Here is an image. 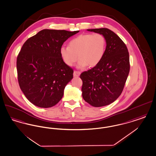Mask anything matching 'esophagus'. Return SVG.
<instances>
[{
    "label": "esophagus",
    "instance_id": "34e87169",
    "mask_svg": "<svg viewBox=\"0 0 156 156\" xmlns=\"http://www.w3.org/2000/svg\"><path fill=\"white\" fill-rule=\"evenodd\" d=\"M80 74H81V73L79 72V71H74L73 75H74V76H75V77H78L80 75Z\"/></svg>",
    "mask_w": 156,
    "mask_h": 156
}]
</instances>
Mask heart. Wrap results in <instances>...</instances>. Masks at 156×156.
I'll return each instance as SVG.
<instances>
[{"label": "heart", "mask_w": 156, "mask_h": 156, "mask_svg": "<svg viewBox=\"0 0 156 156\" xmlns=\"http://www.w3.org/2000/svg\"><path fill=\"white\" fill-rule=\"evenodd\" d=\"M106 46L102 34L86 33L78 36L69 42V46L60 48V55L65 64L72 67L78 59V67L97 66L104 57Z\"/></svg>", "instance_id": "heart-1"}]
</instances>
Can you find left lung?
Segmentation results:
<instances>
[{
  "label": "left lung",
  "instance_id": "left-lung-1",
  "mask_svg": "<svg viewBox=\"0 0 156 156\" xmlns=\"http://www.w3.org/2000/svg\"><path fill=\"white\" fill-rule=\"evenodd\" d=\"M100 33L106 41L102 61L80 75L83 99L94 107L108 105L122 94L130 71L129 54L125 44L113 31L106 28L88 29Z\"/></svg>",
  "mask_w": 156,
  "mask_h": 156
}]
</instances>
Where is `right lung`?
I'll return each mask as SVG.
<instances>
[{
    "instance_id": "right-lung-1",
    "label": "right lung",
    "mask_w": 156,
    "mask_h": 156,
    "mask_svg": "<svg viewBox=\"0 0 156 156\" xmlns=\"http://www.w3.org/2000/svg\"><path fill=\"white\" fill-rule=\"evenodd\" d=\"M80 31L41 30L29 38L17 58L18 81L24 95L40 108H51L64 95L73 69L60 55L63 43Z\"/></svg>"
}]
</instances>
